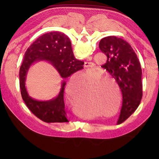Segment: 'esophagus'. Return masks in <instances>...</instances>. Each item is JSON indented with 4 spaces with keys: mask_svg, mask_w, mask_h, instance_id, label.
I'll use <instances>...</instances> for the list:
<instances>
[{
    "mask_svg": "<svg viewBox=\"0 0 159 159\" xmlns=\"http://www.w3.org/2000/svg\"><path fill=\"white\" fill-rule=\"evenodd\" d=\"M94 65H93V63L92 62H85L84 63V67H93Z\"/></svg>",
    "mask_w": 159,
    "mask_h": 159,
    "instance_id": "obj_1",
    "label": "esophagus"
}]
</instances>
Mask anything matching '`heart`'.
<instances>
[{
	"label": "heart",
	"mask_w": 159,
	"mask_h": 159,
	"mask_svg": "<svg viewBox=\"0 0 159 159\" xmlns=\"http://www.w3.org/2000/svg\"><path fill=\"white\" fill-rule=\"evenodd\" d=\"M90 48L87 46L83 50V52L88 53L90 51ZM102 74L97 72L85 73L76 72L71 77V79L67 83L65 89L66 95L67 98L74 102V109L79 115L85 114L86 113V108L79 104V101L86 96L81 101L82 104H89L92 107H99L104 113H111L115 108L117 102V97L116 93H114L112 87L108 83H113L116 84L119 92V100L118 107L115 110V113H117L121 107V95L120 88L118 84L114 80L109 77L102 76L99 79ZM83 87V92L85 91L84 95L79 97L77 96L81 92L82 87ZM87 88L86 89V87Z\"/></svg>",
	"instance_id": "1"
}]
</instances>
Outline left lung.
I'll list each match as a JSON object with an SVG mask.
<instances>
[{
    "label": "left lung",
    "instance_id": "left-lung-1",
    "mask_svg": "<svg viewBox=\"0 0 159 159\" xmlns=\"http://www.w3.org/2000/svg\"><path fill=\"white\" fill-rule=\"evenodd\" d=\"M99 48L107 57L102 67L114 78L122 93V106L117 122L120 124L135 111L142 98L141 65L130 45L120 38H104Z\"/></svg>",
    "mask_w": 159,
    "mask_h": 159
}]
</instances>
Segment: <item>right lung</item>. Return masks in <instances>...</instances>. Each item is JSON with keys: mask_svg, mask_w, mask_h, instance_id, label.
<instances>
[{"mask_svg": "<svg viewBox=\"0 0 159 159\" xmlns=\"http://www.w3.org/2000/svg\"><path fill=\"white\" fill-rule=\"evenodd\" d=\"M46 60L55 67L64 80L60 92L55 98L49 101H38L28 93L25 80L28 70L33 64ZM84 62L74 56L68 37L61 32H50L40 36L26 50L20 69V87L23 100L30 111L39 119L47 123L67 122L63 92L64 79L83 68Z\"/></svg>", "mask_w": 159, "mask_h": 159, "instance_id": "obj_1", "label": "right lung"}]
</instances>
